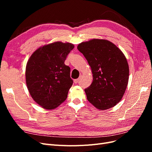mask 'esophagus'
<instances>
[{"label": "esophagus", "instance_id": "obj_1", "mask_svg": "<svg viewBox=\"0 0 152 152\" xmlns=\"http://www.w3.org/2000/svg\"><path fill=\"white\" fill-rule=\"evenodd\" d=\"M79 80H80V78H79V79H75V80H74V83H75V84H77L78 82H79Z\"/></svg>", "mask_w": 152, "mask_h": 152}]
</instances>
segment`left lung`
Wrapping results in <instances>:
<instances>
[{
    "mask_svg": "<svg viewBox=\"0 0 152 152\" xmlns=\"http://www.w3.org/2000/svg\"><path fill=\"white\" fill-rule=\"evenodd\" d=\"M91 66L93 80L85 89L87 99L99 110L115 106L123 97L129 80L128 63L115 45L107 40L92 39L78 45Z\"/></svg>",
    "mask_w": 152,
    "mask_h": 152,
    "instance_id": "obj_1",
    "label": "left lung"
}]
</instances>
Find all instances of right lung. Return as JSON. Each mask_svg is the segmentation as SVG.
<instances>
[{"label": "right lung", "instance_id": "right-lung-1", "mask_svg": "<svg viewBox=\"0 0 152 152\" xmlns=\"http://www.w3.org/2000/svg\"><path fill=\"white\" fill-rule=\"evenodd\" d=\"M74 45L55 42L37 49L26 66V83L35 102L46 110L57 108L66 100L73 84L70 68L65 61Z\"/></svg>", "mask_w": 152, "mask_h": 152}]
</instances>
